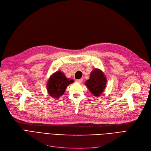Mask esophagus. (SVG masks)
Returning <instances> with one entry per match:
<instances>
[{"mask_svg":"<svg viewBox=\"0 0 151 151\" xmlns=\"http://www.w3.org/2000/svg\"><path fill=\"white\" fill-rule=\"evenodd\" d=\"M82 81H83V79H82V78H81V79H80V80H76V82H77V83H81Z\"/></svg>","mask_w":151,"mask_h":151,"instance_id":"esophagus-1","label":"esophagus"}]
</instances>
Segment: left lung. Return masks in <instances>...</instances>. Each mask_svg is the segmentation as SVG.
<instances>
[{"label":"left lung","instance_id":"1","mask_svg":"<svg viewBox=\"0 0 151 151\" xmlns=\"http://www.w3.org/2000/svg\"><path fill=\"white\" fill-rule=\"evenodd\" d=\"M106 78L100 70L94 69L90 75V78L85 83L86 86L94 96L98 97L104 92L106 84Z\"/></svg>","mask_w":151,"mask_h":151}]
</instances>
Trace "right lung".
I'll list each match as a JSON object with an SVG mask.
<instances>
[{"instance_id": "right-lung-1", "label": "right lung", "mask_w": 151, "mask_h": 151, "mask_svg": "<svg viewBox=\"0 0 151 151\" xmlns=\"http://www.w3.org/2000/svg\"><path fill=\"white\" fill-rule=\"evenodd\" d=\"M73 82V80L67 79L60 71H58L50 77L47 83V93L54 99H59L64 93L67 86Z\"/></svg>"}]
</instances>
